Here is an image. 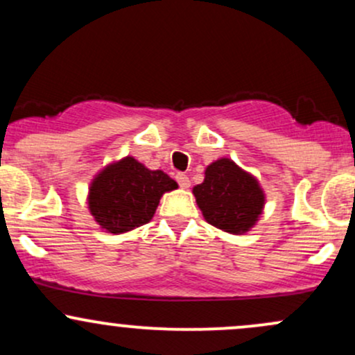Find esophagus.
Returning <instances> with one entry per match:
<instances>
[{"label": "esophagus", "mask_w": 355, "mask_h": 355, "mask_svg": "<svg viewBox=\"0 0 355 355\" xmlns=\"http://www.w3.org/2000/svg\"><path fill=\"white\" fill-rule=\"evenodd\" d=\"M177 182L180 183L182 189H189V187H190L189 177H187V175H183V173H178V175H177Z\"/></svg>", "instance_id": "obj_1"}]
</instances>
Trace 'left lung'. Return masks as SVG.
<instances>
[{
	"mask_svg": "<svg viewBox=\"0 0 355 355\" xmlns=\"http://www.w3.org/2000/svg\"><path fill=\"white\" fill-rule=\"evenodd\" d=\"M191 191L203 218L232 235L254 229L266 207V191L259 180L227 157L211 162L203 182Z\"/></svg>",
	"mask_w": 355,
	"mask_h": 355,
	"instance_id": "1",
	"label": "left lung"
}]
</instances>
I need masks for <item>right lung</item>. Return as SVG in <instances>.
<instances>
[{"label":"right lung","mask_w":355,"mask_h":355,"mask_svg":"<svg viewBox=\"0 0 355 355\" xmlns=\"http://www.w3.org/2000/svg\"><path fill=\"white\" fill-rule=\"evenodd\" d=\"M178 189L162 170H150L133 157L112 162L88 187V210L107 234H126L153 218L160 198Z\"/></svg>","instance_id":"right-lung-1"}]
</instances>
